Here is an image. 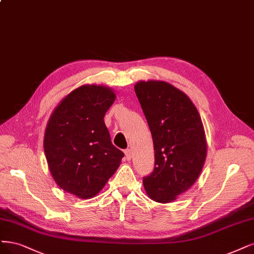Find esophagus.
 Masks as SVG:
<instances>
[{
	"instance_id": "34e87169",
	"label": "esophagus",
	"mask_w": 254,
	"mask_h": 254,
	"mask_svg": "<svg viewBox=\"0 0 254 254\" xmlns=\"http://www.w3.org/2000/svg\"><path fill=\"white\" fill-rule=\"evenodd\" d=\"M124 152H125V157H126V160H127V161H129V160L131 159V154H132V153H131V150H130V149H126Z\"/></svg>"
}]
</instances>
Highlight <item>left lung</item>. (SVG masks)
Listing matches in <instances>:
<instances>
[{"instance_id":"left-lung-1","label":"left lung","mask_w":254,"mask_h":254,"mask_svg":"<svg viewBox=\"0 0 254 254\" xmlns=\"http://www.w3.org/2000/svg\"><path fill=\"white\" fill-rule=\"evenodd\" d=\"M153 139L154 169L143 179L147 194L170 203L197 180L206 160L204 126L194 104L163 81L134 86Z\"/></svg>"}]
</instances>
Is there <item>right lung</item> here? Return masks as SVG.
<instances>
[{"label": "right lung", "mask_w": 254, "mask_h": 254, "mask_svg": "<svg viewBox=\"0 0 254 254\" xmlns=\"http://www.w3.org/2000/svg\"><path fill=\"white\" fill-rule=\"evenodd\" d=\"M115 100L108 87L84 85L69 93L48 121L44 151L51 176L80 198L97 195L124 156L104 123Z\"/></svg>", "instance_id": "right-lung-1"}]
</instances>
